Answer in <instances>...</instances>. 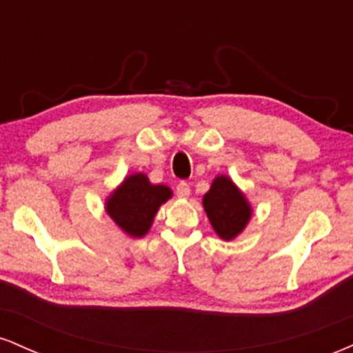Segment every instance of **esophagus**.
I'll use <instances>...</instances> for the list:
<instances>
[{
  "mask_svg": "<svg viewBox=\"0 0 353 353\" xmlns=\"http://www.w3.org/2000/svg\"><path fill=\"white\" fill-rule=\"evenodd\" d=\"M189 194H190V185L188 184V182H184V181L179 182L176 188V196L181 197V199H188Z\"/></svg>",
  "mask_w": 353,
  "mask_h": 353,
  "instance_id": "34e87169",
  "label": "esophagus"
}]
</instances>
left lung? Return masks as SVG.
Listing matches in <instances>:
<instances>
[{
    "label": "left lung",
    "instance_id": "left-lung-1",
    "mask_svg": "<svg viewBox=\"0 0 353 353\" xmlns=\"http://www.w3.org/2000/svg\"><path fill=\"white\" fill-rule=\"evenodd\" d=\"M202 202L214 230L224 241H230L241 234L252 214L244 194L225 176L214 179Z\"/></svg>",
    "mask_w": 353,
    "mask_h": 353
}]
</instances>
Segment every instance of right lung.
I'll use <instances>...</instances> for the list:
<instances>
[{
    "label": "right lung",
    "mask_w": 353,
    "mask_h": 353,
    "mask_svg": "<svg viewBox=\"0 0 353 353\" xmlns=\"http://www.w3.org/2000/svg\"><path fill=\"white\" fill-rule=\"evenodd\" d=\"M171 196V189L165 185H154L144 174H132L112 192L106 210L125 234L143 237L151 228L157 209Z\"/></svg>",
    "instance_id": "1"
}]
</instances>
